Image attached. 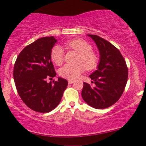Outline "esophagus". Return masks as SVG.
<instances>
[{
    "instance_id": "obj_1",
    "label": "esophagus",
    "mask_w": 146,
    "mask_h": 146,
    "mask_svg": "<svg viewBox=\"0 0 146 146\" xmlns=\"http://www.w3.org/2000/svg\"><path fill=\"white\" fill-rule=\"evenodd\" d=\"M74 82V80H71V79H70V80H68V83L70 84H72Z\"/></svg>"
}]
</instances>
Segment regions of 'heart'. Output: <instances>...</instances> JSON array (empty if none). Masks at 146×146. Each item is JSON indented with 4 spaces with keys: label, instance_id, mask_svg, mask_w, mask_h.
I'll list each match as a JSON object with an SVG mask.
<instances>
[{
    "label": "heart",
    "instance_id": "obj_1",
    "mask_svg": "<svg viewBox=\"0 0 146 146\" xmlns=\"http://www.w3.org/2000/svg\"><path fill=\"white\" fill-rule=\"evenodd\" d=\"M68 48L72 49L79 53L75 64H66L60 68L59 74L63 78L75 79L79 77L86 68L88 70L95 69L99 62V58L92 51L91 45L81 38H74L65 43ZM64 50L59 45H55L50 51V58L57 65H61L64 61Z\"/></svg>",
    "mask_w": 146,
    "mask_h": 146
}]
</instances>
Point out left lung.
<instances>
[{
	"instance_id": "8db88e82",
	"label": "left lung",
	"mask_w": 146,
	"mask_h": 146,
	"mask_svg": "<svg viewBox=\"0 0 146 146\" xmlns=\"http://www.w3.org/2000/svg\"><path fill=\"white\" fill-rule=\"evenodd\" d=\"M100 52L97 70L89 76L94 86L84 82V100L96 109H104L120 98L128 79V68L124 58L115 46L104 38L88 34Z\"/></svg>"
}]
</instances>
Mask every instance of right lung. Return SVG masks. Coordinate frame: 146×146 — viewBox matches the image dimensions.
<instances>
[{
	"instance_id": "add662e5",
	"label": "right lung",
	"mask_w": 146,
	"mask_h": 146,
	"mask_svg": "<svg viewBox=\"0 0 146 146\" xmlns=\"http://www.w3.org/2000/svg\"><path fill=\"white\" fill-rule=\"evenodd\" d=\"M57 40L43 37L27 46L17 56L13 77L18 94L30 109L41 113L50 112L60 103L68 82L56 76L51 62L50 51Z\"/></svg>"
}]
</instances>
